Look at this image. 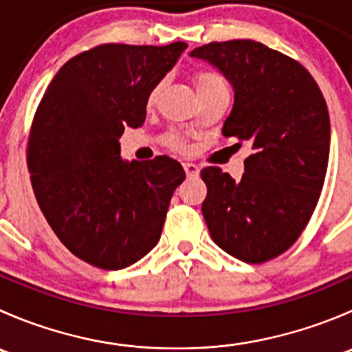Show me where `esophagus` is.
Masks as SVG:
<instances>
[{
	"label": "esophagus",
	"mask_w": 352,
	"mask_h": 352,
	"mask_svg": "<svg viewBox=\"0 0 352 352\" xmlns=\"http://www.w3.org/2000/svg\"><path fill=\"white\" fill-rule=\"evenodd\" d=\"M184 170H186L187 177H197L199 175V166L194 163H184Z\"/></svg>",
	"instance_id": "34e87169"
}]
</instances>
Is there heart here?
Returning a JSON list of instances; mask_svg holds the SVG:
<instances>
[{"instance_id": "heart-1", "label": "heart", "mask_w": 352, "mask_h": 352, "mask_svg": "<svg viewBox=\"0 0 352 352\" xmlns=\"http://www.w3.org/2000/svg\"><path fill=\"white\" fill-rule=\"evenodd\" d=\"M194 81H196L197 90H201V88L209 87V85L221 83L223 80L216 73H211V71H197V73H194ZM162 87H163V83L160 81V83L153 85V87H151V90L148 91V97H146L148 107H153L156 102H158ZM166 143H168L172 148H175V150H186V141H184L177 133L168 134V136H166Z\"/></svg>"}]
</instances>
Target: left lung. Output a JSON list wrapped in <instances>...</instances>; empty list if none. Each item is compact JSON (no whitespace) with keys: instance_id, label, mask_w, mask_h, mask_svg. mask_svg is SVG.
Returning a JSON list of instances; mask_svg holds the SVG:
<instances>
[{"instance_id":"obj_1","label":"left lung","mask_w":352,"mask_h":352,"mask_svg":"<svg viewBox=\"0 0 352 352\" xmlns=\"http://www.w3.org/2000/svg\"><path fill=\"white\" fill-rule=\"evenodd\" d=\"M218 67L235 91L223 136L252 144L236 182L206 166L202 216L218 247L262 264L298 240L315 211L330 150V119L317 81L261 42H211L190 52Z\"/></svg>"}]
</instances>
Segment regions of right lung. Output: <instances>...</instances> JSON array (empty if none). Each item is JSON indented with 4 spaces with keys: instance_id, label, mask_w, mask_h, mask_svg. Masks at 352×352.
<instances>
[{
    "instance_id": "obj_1",
    "label": "right lung",
    "mask_w": 352,
    "mask_h": 352,
    "mask_svg": "<svg viewBox=\"0 0 352 352\" xmlns=\"http://www.w3.org/2000/svg\"><path fill=\"white\" fill-rule=\"evenodd\" d=\"M186 47L97 45L58 71L35 112L27 146L34 194L63 245L95 267L143 258L186 179L166 155L124 162L119 144L124 127L143 126L148 91Z\"/></svg>"
}]
</instances>
